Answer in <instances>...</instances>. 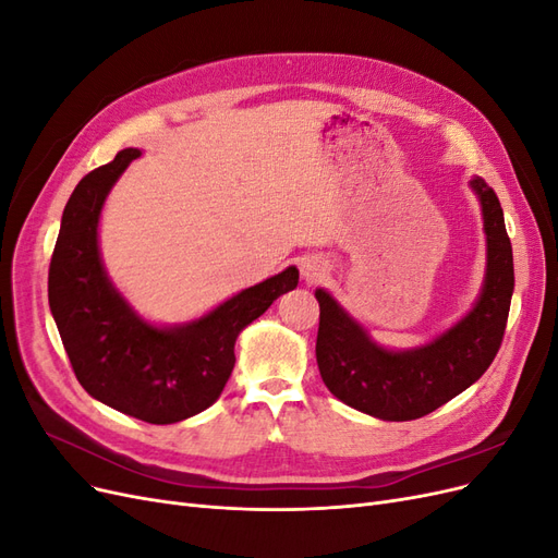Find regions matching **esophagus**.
I'll return each instance as SVG.
<instances>
[{"label": "esophagus", "instance_id": "esophagus-1", "mask_svg": "<svg viewBox=\"0 0 558 558\" xmlns=\"http://www.w3.org/2000/svg\"><path fill=\"white\" fill-rule=\"evenodd\" d=\"M300 272H302V277H305V281L314 283L328 275V267H326V263H320L316 258H305L300 265Z\"/></svg>", "mask_w": 558, "mask_h": 558}]
</instances>
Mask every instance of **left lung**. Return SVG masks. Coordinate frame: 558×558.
Here are the masks:
<instances>
[{
  "instance_id": "1",
  "label": "left lung",
  "mask_w": 558,
  "mask_h": 558,
  "mask_svg": "<svg viewBox=\"0 0 558 558\" xmlns=\"http://www.w3.org/2000/svg\"><path fill=\"white\" fill-rule=\"evenodd\" d=\"M482 202L486 277L480 300L459 324L426 347H377L330 293L318 289L316 363L328 391L349 408L384 421L426 416L475 384L494 363L508 326L514 291L512 244L498 195L482 179L470 181Z\"/></svg>"
}]
</instances>
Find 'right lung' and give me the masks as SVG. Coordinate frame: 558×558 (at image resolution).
Here are the masks:
<instances>
[{
    "instance_id": "1",
    "label": "right lung",
    "mask_w": 558,
    "mask_h": 558,
    "mask_svg": "<svg viewBox=\"0 0 558 558\" xmlns=\"http://www.w3.org/2000/svg\"><path fill=\"white\" fill-rule=\"evenodd\" d=\"M140 156V148H125L78 181L48 267V305L78 384L109 408L162 426L218 400L234 367L238 335L295 289L298 269L251 286L193 324H146L111 286L97 248L107 193Z\"/></svg>"
}]
</instances>
